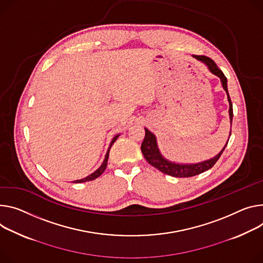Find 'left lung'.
I'll list each match as a JSON object with an SVG mask.
<instances>
[{
  "instance_id": "1",
  "label": "left lung",
  "mask_w": 263,
  "mask_h": 263,
  "mask_svg": "<svg viewBox=\"0 0 263 263\" xmlns=\"http://www.w3.org/2000/svg\"><path fill=\"white\" fill-rule=\"evenodd\" d=\"M194 59H196L197 61L203 63L208 69L210 70V72H212L214 76H216L220 79L221 85L228 95V101H229V115H230V123H231V127H232V121H233V105L230 99L229 95V91H228V80L224 77L222 71L217 67V65L214 63L213 60H211L208 57L204 55H193ZM146 130V135H145V139L142 141L141 144V152L144 154L146 160L153 165L154 168H156L157 170H159L160 172L170 175L173 177H192L198 174H201L205 171H208L209 169H211L212 166L216 163V161L219 159L220 155L222 154L223 150L226 149L227 144L224 145V147L222 148V150L217 154L215 155L214 157L200 161V162H196V163H180V162H175V161H171L169 159H166L165 157H163V155L160 153L159 149H158V145H157V139L156 136L147 128H145ZM230 136H231V130H230ZM230 138V137H229Z\"/></svg>"
}]
</instances>
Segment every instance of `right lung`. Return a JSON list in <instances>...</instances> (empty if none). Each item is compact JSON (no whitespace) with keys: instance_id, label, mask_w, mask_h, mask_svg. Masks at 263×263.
<instances>
[{"instance_id":"add662e5","label":"right lung","mask_w":263,"mask_h":263,"mask_svg":"<svg viewBox=\"0 0 263 263\" xmlns=\"http://www.w3.org/2000/svg\"><path fill=\"white\" fill-rule=\"evenodd\" d=\"M121 135V134H117V135H115L114 137H113V139H112V141H111V144H110V146H109V148H108V151H107V153H106V156H105V159H104V161H103V163H102V165L100 166V168L95 171V172H93L92 174H90V175H88L87 177H85V178H83V179H78V180H74L73 182L74 183H80V182H86V181H91V180H94V179H97L98 177H100L102 174H103V172L106 170V166H107V162H108V158H109V152H110V149H111V147H112V145L114 144L115 142V140L117 139V137Z\"/></svg>"}]
</instances>
